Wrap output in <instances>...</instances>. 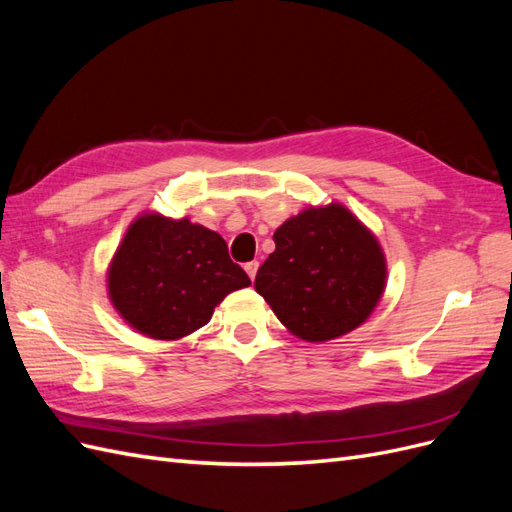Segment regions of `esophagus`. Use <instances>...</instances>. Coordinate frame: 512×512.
Masks as SVG:
<instances>
[{
  "label": "esophagus",
  "mask_w": 512,
  "mask_h": 512,
  "mask_svg": "<svg viewBox=\"0 0 512 512\" xmlns=\"http://www.w3.org/2000/svg\"><path fill=\"white\" fill-rule=\"evenodd\" d=\"M245 271H247V275H250V280L254 282L256 280V273H258V262L256 260L245 262Z\"/></svg>",
  "instance_id": "obj_1"
}]
</instances>
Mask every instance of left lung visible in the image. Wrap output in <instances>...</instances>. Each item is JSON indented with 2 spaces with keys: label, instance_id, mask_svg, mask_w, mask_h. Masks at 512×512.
<instances>
[{
  "label": "left lung",
  "instance_id": "8db88e82",
  "mask_svg": "<svg viewBox=\"0 0 512 512\" xmlns=\"http://www.w3.org/2000/svg\"><path fill=\"white\" fill-rule=\"evenodd\" d=\"M254 288L275 316L307 342L359 327L382 297L386 262L378 241L342 205L307 209L273 235Z\"/></svg>",
  "mask_w": 512,
  "mask_h": 512
}]
</instances>
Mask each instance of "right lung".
Listing matches in <instances>:
<instances>
[{
  "mask_svg": "<svg viewBox=\"0 0 512 512\" xmlns=\"http://www.w3.org/2000/svg\"><path fill=\"white\" fill-rule=\"evenodd\" d=\"M250 284L218 232L156 213L130 226L108 269L115 309L153 339H179L205 327L228 292Z\"/></svg>",
  "mask_w": 512,
  "mask_h": 512,
  "instance_id": "right-lung-1",
  "label": "right lung"
}]
</instances>
